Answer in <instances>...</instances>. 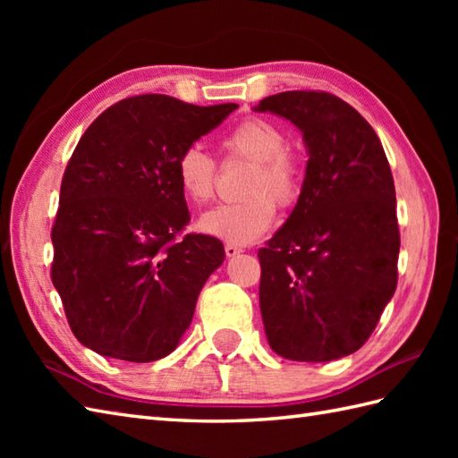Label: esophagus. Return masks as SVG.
Listing matches in <instances>:
<instances>
[{
  "mask_svg": "<svg viewBox=\"0 0 458 458\" xmlns=\"http://www.w3.org/2000/svg\"><path fill=\"white\" fill-rule=\"evenodd\" d=\"M224 251H226L228 258H234V256L242 254V251H244V250H242L238 244H230V242H228V244L224 246Z\"/></svg>",
  "mask_w": 458,
  "mask_h": 458,
  "instance_id": "34e87169",
  "label": "esophagus"
}]
</instances>
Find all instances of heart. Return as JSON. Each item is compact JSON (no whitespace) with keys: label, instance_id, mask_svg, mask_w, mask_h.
I'll return each instance as SVG.
<instances>
[{"label":"heart","instance_id":"heart-1","mask_svg":"<svg viewBox=\"0 0 458 458\" xmlns=\"http://www.w3.org/2000/svg\"><path fill=\"white\" fill-rule=\"evenodd\" d=\"M285 131L264 118H250L232 128L222 140L230 157L254 161L244 194L248 199L220 204L202 214L204 234L230 244H250L271 228L277 207L293 204L303 187V165L297 153L285 148ZM216 161L200 145L184 148L177 159V179L184 197L197 204L208 202L216 189Z\"/></svg>","mask_w":458,"mask_h":458}]
</instances>
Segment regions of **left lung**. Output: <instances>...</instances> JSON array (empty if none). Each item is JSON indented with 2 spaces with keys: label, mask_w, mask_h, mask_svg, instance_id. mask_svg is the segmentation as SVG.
I'll return each instance as SVG.
<instances>
[{
  "label": "left lung",
  "mask_w": 458,
  "mask_h": 458,
  "mask_svg": "<svg viewBox=\"0 0 458 458\" xmlns=\"http://www.w3.org/2000/svg\"><path fill=\"white\" fill-rule=\"evenodd\" d=\"M256 112L297 125L309 153L293 212L258 251L267 343L287 360L330 362L366 343L395 293L390 163L372 125L335 94L281 92Z\"/></svg>",
  "instance_id": "1"
}]
</instances>
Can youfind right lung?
<instances>
[{
    "label": "right lung",
    "mask_w": 458,
    "mask_h": 458,
    "mask_svg": "<svg viewBox=\"0 0 458 458\" xmlns=\"http://www.w3.org/2000/svg\"><path fill=\"white\" fill-rule=\"evenodd\" d=\"M236 108L141 94L84 131L61 184L51 277L86 348L153 362L179 346L226 254L212 236L177 238L191 220L177 159Z\"/></svg>",
    "instance_id": "1"
}]
</instances>
